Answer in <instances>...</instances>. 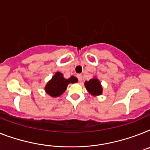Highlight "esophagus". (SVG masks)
<instances>
[{
  "label": "esophagus",
  "instance_id": "34e87169",
  "mask_svg": "<svg viewBox=\"0 0 150 150\" xmlns=\"http://www.w3.org/2000/svg\"><path fill=\"white\" fill-rule=\"evenodd\" d=\"M76 76H77V78H78V80H79V81H82V80H83V77H82V75H81V74H77V75H76Z\"/></svg>",
  "mask_w": 150,
  "mask_h": 150
}]
</instances>
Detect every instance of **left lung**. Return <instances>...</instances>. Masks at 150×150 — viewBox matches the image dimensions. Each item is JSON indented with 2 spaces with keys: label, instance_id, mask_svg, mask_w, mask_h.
I'll return each mask as SVG.
<instances>
[{
  "label": "left lung",
  "instance_id": "obj_1",
  "mask_svg": "<svg viewBox=\"0 0 150 150\" xmlns=\"http://www.w3.org/2000/svg\"><path fill=\"white\" fill-rule=\"evenodd\" d=\"M84 85L89 93L93 96H100L103 93V87L101 83L96 77L92 78L89 81H85Z\"/></svg>",
  "mask_w": 150,
  "mask_h": 150
}]
</instances>
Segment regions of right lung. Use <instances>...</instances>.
Wrapping results in <instances>:
<instances>
[{
	"instance_id": "right-lung-1",
	"label": "right lung",
	"mask_w": 150,
	"mask_h": 150,
	"mask_svg": "<svg viewBox=\"0 0 150 150\" xmlns=\"http://www.w3.org/2000/svg\"><path fill=\"white\" fill-rule=\"evenodd\" d=\"M77 78L71 76L70 78L66 79L64 77V74L60 72H56L51 80H49L45 86V92L52 97L60 96L67 90L68 84L77 83Z\"/></svg>"
}]
</instances>
